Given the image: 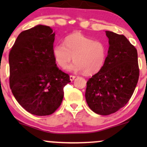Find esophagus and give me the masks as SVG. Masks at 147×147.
Masks as SVG:
<instances>
[{"mask_svg":"<svg viewBox=\"0 0 147 147\" xmlns=\"http://www.w3.org/2000/svg\"><path fill=\"white\" fill-rule=\"evenodd\" d=\"M75 76H73V75H70V80L71 81V82H72V81L74 80V79H75Z\"/></svg>","mask_w":147,"mask_h":147,"instance_id":"esophagus-1","label":"esophagus"}]
</instances>
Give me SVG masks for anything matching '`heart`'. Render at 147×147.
Returning a JSON list of instances; mask_svg holds the SVG:
<instances>
[{
    "instance_id": "obj_1",
    "label": "heart",
    "mask_w": 147,
    "mask_h": 147,
    "mask_svg": "<svg viewBox=\"0 0 147 147\" xmlns=\"http://www.w3.org/2000/svg\"><path fill=\"white\" fill-rule=\"evenodd\" d=\"M109 55V45L101 41H94L82 33L69 34L64 43H57L52 48V55L59 66L65 68L73 58L74 62L66 67L70 72L95 74L105 65Z\"/></svg>"
}]
</instances>
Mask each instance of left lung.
Segmentation results:
<instances>
[{
	"label": "left lung",
	"mask_w": 147,
	"mask_h": 147,
	"mask_svg": "<svg viewBox=\"0 0 147 147\" xmlns=\"http://www.w3.org/2000/svg\"><path fill=\"white\" fill-rule=\"evenodd\" d=\"M109 55L102 70L88 80L86 100L95 113L108 115L124 107L139 79L138 52L124 35L106 31Z\"/></svg>",
	"instance_id": "8db88e82"
}]
</instances>
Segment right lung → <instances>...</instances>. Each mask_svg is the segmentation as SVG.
Segmentation results:
<instances>
[{"label":"right lung","instance_id":"add662e5","mask_svg":"<svg viewBox=\"0 0 147 147\" xmlns=\"http://www.w3.org/2000/svg\"><path fill=\"white\" fill-rule=\"evenodd\" d=\"M55 32L38 25L18 35L9 55V85L23 109L38 116L51 115L63 98L70 77L52 55Z\"/></svg>","mask_w":147,"mask_h":147}]
</instances>
